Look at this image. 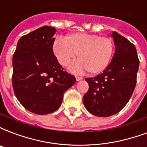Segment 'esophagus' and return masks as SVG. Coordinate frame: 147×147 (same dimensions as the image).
<instances>
[{
  "mask_svg": "<svg viewBox=\"0 0 147 147\" xmlns=\"http://www.w3.org/2000/svg\"><path fill=\"white\" fill-rule=\"evenodd\" d=\"M76 80H77V81H80V80H83V78H80V77H76Z\"/></svg>",
  "mask_w": 147,
  "mask_h": 147,
  "instance_id": "34e87169",
  "label": "esophagus"
}]
</instances>
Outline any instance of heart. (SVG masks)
<instances>
[{"mask_svg":"<svg viewBox=\"0 0 147 147\" xmlns=\"http://www.w3.org/2000/svg\"><path fill=\"white\" fill-rule=\"evenodd\" d=\"M53 50L59 63L69 65L77 57L79 60L69 65V72L82 74L88 70L91 75L101 74L111 63L114 46L111 38L96 34L76 32L67 38H57Z\"/></svg>","mask_w":147,"mask_h":147,"instance_id":"1","label":"heart"}]
</instances>
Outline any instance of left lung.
<instances>
[{
	"instance_id": "1",
	"label": "left lung",
	"mask_w": 147,
	"mask_h": 147,
	"mask_svg": "<svg viewBox=\"0 0 147 147\" xmlns=\"http://www.w3.org/2000/svg\"><path fill=\"white\" fill-rule=\"evenodd\" d=\"M111 38L115 53L109 67L95 78L85 79L89 89L83 102L90 113L99 117L113 115L125 106L135 89L140 66L132 42L116 32Z\"/></svg>"
}]
</instances>
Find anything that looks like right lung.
Returning <instances> with one entry per match:
<instances>
[{
  "label": "right lung",
  "mask_w": 147,
  "mask_h": 147,
  "mask_svg": "<svg viewBox=\"0 0 147 147\" xmlns=\"http://www.w3.org/2000/svg\"><path fill=\"white\" fill-rule=\"evenodd\" d=\"M57 29L42 26L20 38L13 55L12 85L28 111L46 115L61 105L63 94L76 82L63 71L53 51Z\"/></svg>",
  "instance_id": "right-lung-1"
}]
</instances>
